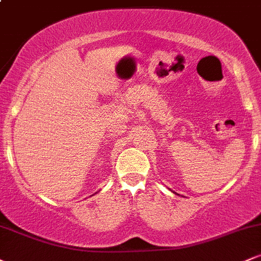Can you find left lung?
<instances>
[{"mask_svg": "<svg viewBox=\"0 0 261 261\" xmlns=\"http://www.w3.org/2000/svg\"><path fill=\"white\" fill-rule=\"evenodd\" d=\"M173 193H174V191H173Z\"/></svg>", "mask_w": 261, "mask_h": 261, "instance_id": "left-lung-1", "label": "left lung"}]
</instances>
